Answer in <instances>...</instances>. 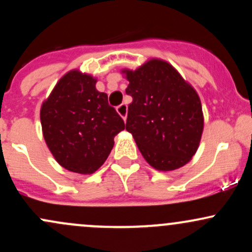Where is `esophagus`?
<instances>
[{
  "instance_id": "obj_1",
  "label": "esophagus",
  "mask_w": 252,
  "mask_h": 252,
  "mask_svg": "<svg viewBox=\"0 0 252 252\" xmlns=\"http://www.w3.org/2000/svg\"><path fill=\"white\" fill-rule=\"evenodd\" d=\"M116 110H117L118 115H120V116L122 117L124 121H126V115H128V106H126V104H121V105L117 106Z\"/></svg>"
}]
</instances>
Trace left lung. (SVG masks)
<instances>
[{
	"label": "left lung",
	"instance_id": "obj_1",
	"mask_svg": "<svg viewBox=\"0 0 252 252\" xmlns=\"http://www.w3.org/2000/svg\"><path fill=\"white\" fill-rule=\"evenodd\" d=\"M132 97L126 129L153 168L174 170L189 163L204 129L198 94L170 63L150 59L135 71L123 70Z\"/></svg>",
	"mask_w": 252,
	"mask_h": 252
}]
</instances>
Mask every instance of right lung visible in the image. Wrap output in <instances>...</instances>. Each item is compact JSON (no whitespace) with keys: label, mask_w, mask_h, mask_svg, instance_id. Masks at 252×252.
<instances>
[{"label":"right lung","mask_w":252,"mask_h":252,"mask_svg":"<svg viewBox=\"0 0 252 252\" xmlns=\"http://www.w3.org/2000/svg\"><path fill=\"white\" fill-rule=\"evenodd\" d=\"M90 74L67 72L40 110L48 149L60 166L79 174L96 172L108 158L115 136L126 128Z\"/></svg>","instance_id":"add662e5"}]
</instances>
